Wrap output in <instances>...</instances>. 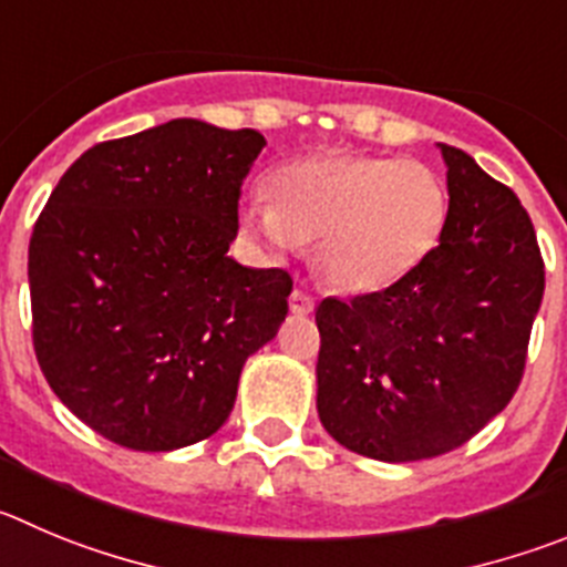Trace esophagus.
<instances>
[{
    "instance_id": "1",
    "label": "esophagus",
    "mask_w": 567,
    "mask_h": 567,
    "mask_svg": "<svg viewBox=\"0 0 567 567\" xmlns=\"http://www.w3.org/2000/svg\"><path fill=\"white\" fill-rule=\"evenodd\" d=\"M288 301H290V313H293V316H310V313H313V308H316L313 296L305 293V290H299V288L290 293Z\"/></svg>"
}]
</instances>
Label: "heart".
I'll return each mask as SVG.
<instances>
[{"mask_svg":"<svg viewBox=\"0 0 567 567\" xmlns=\"http://www.w3.org/2000/svg\"><path fill=\"white\" fill-rule=\"evenodd\" d=\"M266 198L240 206V226L271 254L313 243V262L338 290L400 282L439 246L451 218L442 173L420 158L330 151L279 164Z\"/></svg>","mask_w":567,"mask_h":567,"instance_id":"heart-1","label":"heart"}]
</instances>
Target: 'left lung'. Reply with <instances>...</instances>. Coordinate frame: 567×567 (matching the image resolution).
Returning <instances> with one entry per match:
<instances>
[{
	"label": "left lung",
	"mask_w": 567,
	"mask_h": 567,
	"mask_svg": "<svg viewBox=\"0 0 567 567\" xmlns=\"http://www.w3.org/2000/svg\"><path fill=\"white\" fill-rule=\"evenodd\" d=\"M439 151L451 218L431 257L385 290L316 310L321 425L378 462L456 451L509 405L546 290L517 195L458 147Z\"/></svg>",
	"instance_id": "1"
}]
</instances>
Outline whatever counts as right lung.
I'll return each mask as SVG.
<instances>
[{
	"mask_svg": "<svg viewBox=\"0 0 567 567\" xmlns=\"http://www.w3.org/2000/svg\"><path fill=\"white\" fill-rule=\"evenodd\" d=\"M266 136L171 120L100 142L30 237L39 367L100 436L167 453L235 409L243 363L277 336L293 279L231 259L243 178Z\"/></svg>",
	"mask_w": 567,
	"mask_h": 567,
	"instance_id": "add662e5",
	"label": "right lung"
}]
</instances>
